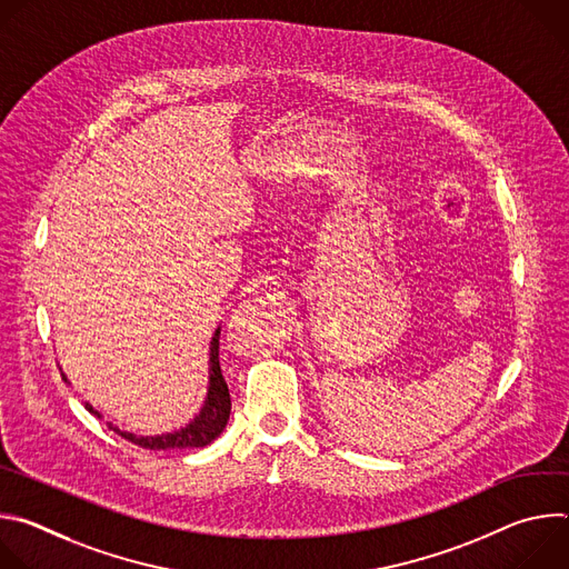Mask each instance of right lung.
<instances>
[{"label": "right lung", "instance_id": "obj_1", "mask_svg": "<svg viewBox=\"0 0 569 569\" xmlns=\"http://www.w3.org/2000/svg\"><path fill=\"white\" fill-rule=\"evenodd\" d=\"M218 338H220V329H216L211 345H209V387H207V398L200 415L189 421V426L176 430V432H167V435H154V437H139L132 432H123L119 428H112V423H108L110 430H114L119 437L132 441L139 448H148V450H176V448H204L209 446L227 426L229 421V412H231V398H229V389L227 382L222 378L220 371V360H218ZM62 380L64 373H62ZM86 408L101 419V415L92 408L90 402H86Z\"/></svg>", "mask_w": 569, "mask_h": 569}]
</instances>
